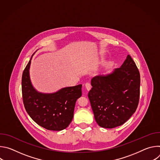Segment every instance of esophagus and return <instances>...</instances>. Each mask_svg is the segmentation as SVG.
I'll return each instance as SVG.
<instances>
[{"label": "esophagus", "instance_id": "34e87169", "mask_svg": "<svg viewBox=\"0 0 160 160\" xmlns=\"http://www.w3.org/2000/svg\"><path fill=\"white\" fill-rule=\"evenodd\" d=\"M85 87L86 89H87L88 91H89V90H90V88H91V85H90V83H86L85 84Z\"/></svg>", "mask_w": 160, "mask_h": 160}]
</instances>
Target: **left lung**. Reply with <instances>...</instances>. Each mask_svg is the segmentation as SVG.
<instances>
[{
  "mask_svg": "<svg viewBox=\"0 0 160 160\" xmlns=\"http://www.w3.org/2000/svg\"><path fill=\"white\" fill-rule=\"evenodd\" d=\"M88 97L95 120L102 128L125 123L135 112L140 95V73L130 56L119 68L91 80Z\"/></svg>",
  "mask_w": 160,
  "mask_h": 160,
  "instance_id": "left-lung-1",
  "label": "left lung"
}]
</instances>
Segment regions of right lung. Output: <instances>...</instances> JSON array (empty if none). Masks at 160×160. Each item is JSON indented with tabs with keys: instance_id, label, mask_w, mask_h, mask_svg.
Listing matches in <instances>:
<instances>
[{
	"instance_id": "right-lung-1",
	"label": "right lung",
	"mask_w": 160,
	"mask_h": 160,
	"mask_svg": "<svg viewBox=\"0 0 160 160\" xmlns=\"http://www.w3.org/2000/svg\"><path fill=\"white\" fill-rule=\"evenodd\" d=\"M35 53L22 76V94L25 109L32 119L42 127L49 130H62L73 120L76 101L82 96V85L64 87L53 93L38 92L32 85L30 76L31 61Z\"/></svg>"
}]
</instances>
